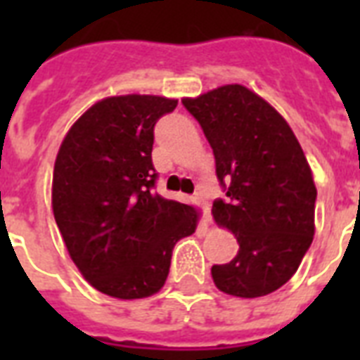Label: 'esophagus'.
<instances>
[{"label": "esophagus", "instance_id": "34e87169", "mask_svg": "<svg viewBox=\"0 0 360 360\" xmlns=\"http://www.w3.org/2000/svg\"><path fill=\"white\" fill-rule=\"evenodd\" d=\"M194 202H196L198 207L202 209V222L207 226L209 220H211V214H209V205L207 202H205V198H203L202 194H196V196H194Z\"/></svg>", "mask_w": 360, "mask_h": 360}]
</instances>
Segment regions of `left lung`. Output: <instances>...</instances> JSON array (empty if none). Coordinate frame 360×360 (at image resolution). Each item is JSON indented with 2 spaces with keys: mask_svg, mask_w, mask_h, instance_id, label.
I'll use <instances>...</instances> for the list:
<instances>
[{
  "mask_svg": "<svg viewBox=\"0 0 360 360\" xmlns=\"http://www.w3.org/2000/svg\"><path fill=\"white\" fill-rule=\"evenodd\" d=\"M213 149L224 200L217 224L236 233L239 252L213 265L214 285L228 295L263 297L295 274L314 239L316 185L285 120L256 93L231 84L183 98Z\"/></svg>",
  "mask_w": 360,
  "mask_h": 360,
  "instance_id": "left-lung-1",
  "label": "left lung"
}]
</instances>
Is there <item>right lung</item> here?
<instances>
[{
  "label": "right lung",
  "mask_w": 360,
  "mask_h": 360,
  "mask_svg": "<svg viewBox=\"0 0 360 360\" xmlns=\"http://www.w3.org/2000/svg\"><path fill=\"white\" fill-rule=\"evenodd\" d=\"M177 101L153 95L93 104L59 147L52 207L65 246L84 278L110 297L157 293L175 243L196 231V209L153 191L155 123Z\"/></svg>",
  "instance_id": "obj_1"
}]
</instances>
